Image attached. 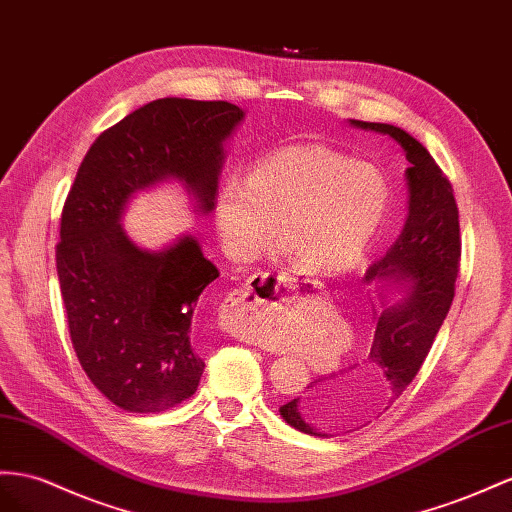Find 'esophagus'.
Returning a JSON list of instances; mask_svg holds the SVG:
<instances>
[{
  "mask_svg": "<svg viewBox=\"0 0 512 512\" xmlns=\"http://www.w3.org/2000/svg\"><path fill=\"white\" fill-rule=\"evenodd\" d=\"M294 279L285 272H257L242 285L240 290L231 292L220 307V318L225 329L248 344H261L259 324L266 313L285 300V292L292 290Z\"/></svg>",
  "mask_w": 512,
  "mask_h": 512,
  "instance_id": "34e87169",
  "label": "esophagus"
}]
</instances>
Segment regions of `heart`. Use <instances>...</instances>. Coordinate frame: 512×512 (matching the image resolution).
Wrapping results in <instances>:
<instances>
[{
    "label": "heart",
    "instance_id": "b5f03b06",
    "mask_svg": "<svg viewBox=\"0 0 512 512\" xmlns=\"http://www.w3.org/2000/svg\"><path fill=\"white\" fill-rule=\"evenodd\" d=\"M387 203L389 186L381 170L307 142L259 157L248 177L222 179L214 220L233 257L257 255L277 222L294 264L329 274L357 264L381 227Z\"/></svg>",
    "mask_w": 512,
    "mask_h": 512
}]
</instances>
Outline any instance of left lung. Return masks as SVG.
I'll return each instance as SVG.
<instances>
[{"instance_id":"8db88e82","label":"left lung","mask_w":512,"mask_h":512,"mask_svg":"<svg viewBox=\"0 0 512 512\" xmlns=\"http://www.w3.org/2000/svg\"><path fill=\"white\" fill-rule=\"evenodd\" d=\"M352 127L376 131L396 140L409 168L406 177V220L387 253L365 274L381 287L383 311L376 313L370 355L363 363L307 385L305 396L281 406L290 426L313 437L352 432L381 417L411 385L448 316L461 259L458 207L450 181L422 142L387 123L348 121ZM401 298L387 304L384 292Z\"/></svg>"}]
</instances>
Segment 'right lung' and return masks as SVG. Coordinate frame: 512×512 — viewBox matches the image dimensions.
Segmentation results:
<instances>
[{
    "label": "right lung",
    "instance_id": "right-lung-1",
    "mask_svg": "<svg viewBox=\"0 0 512 512\" xmlns=\"http://www.w3.org/2000/svg\"><path fill=\"white\" fill-rule=\"evenodd\" d=\"M246 112L227 101L155 99L93 142L62 209L56 268L75 355L129 413H160L199 387L192 313L218 268L194 235L160 251L131 240L125 209L175 181L194 214L214 209L225 142Z\"/></svg>",
    "mask_w": 512,
    "mask_h": 512
}]
</instances>
